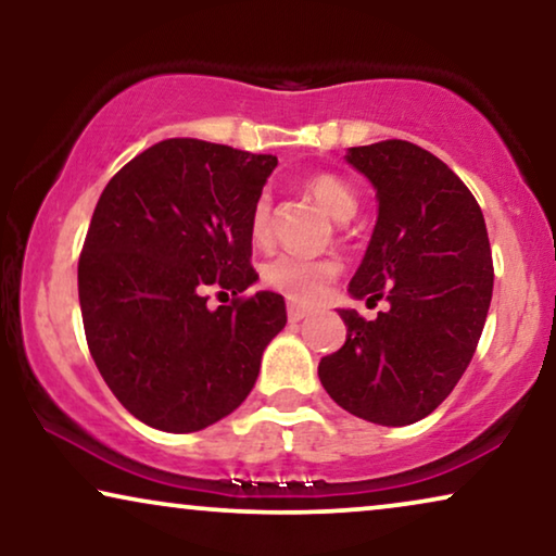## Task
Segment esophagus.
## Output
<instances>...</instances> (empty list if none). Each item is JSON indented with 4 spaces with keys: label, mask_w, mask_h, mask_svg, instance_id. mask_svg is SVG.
<instances>
[{
    "label": "esophagus",
    "mask_w": 556,
    "mask_h": 556,
    "mask_svg": "<svg viewBox=\"0 0 556 556\" xmlns=\"http://www.w3.org/2000/svg\"><path fill=\"white\" fill-rule=\"evenodd\" d=\"M308 314L311 311L308 308H301V306H288V321L291 324H299V321H303V318H308Z\"/></svg>",
    "instance_id": "34e87169"
}]
</instances>
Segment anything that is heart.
<instances>
[{
  "mask_svg": "<svg viewBox=\"0 0 556 556\" xmlns=\"http://www.w3.org/2000/svg\"><path fill=\"white\" fill-rule=\"evenodd\" d=\"M303 189L324 212L333 219H349L356 212V194L346 181L333 174H314L303 181ZM250 238L255 245H265L270 240V200L257 197L250 212ZM341 265L329 257H303V255H278L263 265V283L299 306H311L321 301L329 286L337 280Z\"/></svg>",
  "mask_w": 556,
  "mask_h": 556,
  "instance_id": "heart-1",
  "label": "heart"
}]
</instances>
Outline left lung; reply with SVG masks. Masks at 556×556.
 Returning <instances> with one entry per match:
<instances>
[{"mask_svg": "<svg viewBox=\"0 0 556 556\" xmlns=\"http://www.w3.org/2000/svg\"><path fill=\"white\" fill-rule=\"evenodd\" d=\"M346 162L379 202L349 293L390 308L375 321L339 308L346 341L318 379L346 413L400 428L428 417L473 359L493 291L489 232L470 189L415 143L352 147Z\"/></svg>", "mask_w": 556, "mask_h": 556, "instance_id": "1", "label": "left lung"}]
</instances>
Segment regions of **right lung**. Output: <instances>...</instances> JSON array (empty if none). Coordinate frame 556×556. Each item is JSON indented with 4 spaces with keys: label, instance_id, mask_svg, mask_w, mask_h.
Here are the masks:
<instances>
[{
    "label": "right lung",
    "instance_id": "obj_1",
    "mask_svg": "<svg viewBox=\"0 0 556 556\" xmlns=\"http://www.w3.org/2000/svg\"><path fill=\"white\" fill-rule=\"evenodd\" d=\"M278 159L200 139H166L131 159L96 204L78 263L90 356L136 420L197 432L253 390L286 326L283 295H240L250 212ZM232 292L212 309L208 293Z\"/></svg>",
    "mask_w": 556,
    "mask_h": 556
}]
</instances>
